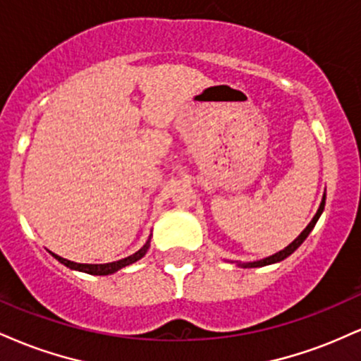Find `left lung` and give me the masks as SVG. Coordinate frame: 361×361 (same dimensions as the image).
<instances>
[{
	"label": "left lung",
	"mask_w": 361,
	"mask_h": 361,
	"mask_svg": "<svg viewBox=\"0 0 361 361\" xmlns=\"http://www.w3.org/2000/svg\"><path fill=\"white\" fill-rule=\"evenodd\" d=\"M324 205H326V193L322 195V202H321V205H319L317 212H316V215H314V219H312V221L309 222V226L305 227V229L302 231V233H300L299 238H297V239H293V241L290 243L288 246L285 247V250H281V251H279V252H275V255L268 256V258H263V259H258V261H250V263H241V261H239V263H238V267H241V268H259V267H267V264L279 263V261L285 259V258H288V256L292 255V252L295 251L297 247H299L300 244L305 241V239H307V235L310 234V231L314 229V226H316V222L319 221V217H321L322 210H324Z\"/></svg>",
	"instance_id": "left-lung-1"
}]
</instances>
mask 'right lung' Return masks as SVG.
Here are the masks:
<instances>
[{"label": "right lung", "mask_w": 361, "mask_h": 361, "mask_svg": "<svg viewBox=\"0 0 361 361\" xmlns=\"http://www.w3.org/2000/svg\"><path fill=\"white\" fill-rule=\"evenodd\" d=\"M149 243H151V239L144 244L142 247L137 252H134V255L127 256V258L123 259H118V261H111V263H103V264H88V263H76V261H69L66 258H61V256L54 255L52 256L56 258L57 261H61L62 264H66L68 268H71V270H78V271H82V273H90V275H111V273L122 270V268L128 267V264L135 263V261L142 258L144 255H146L147 250H149Z\"/></svg>", "instance_id": "obj_1"}]
</instances>
